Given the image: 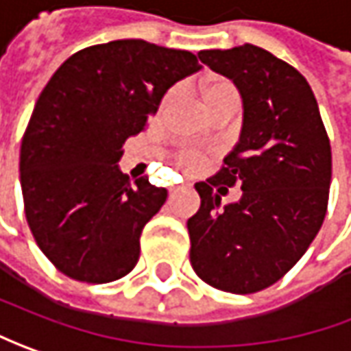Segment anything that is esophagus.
<instances>
[{"label": "esophagus", "instance_id": "obj_1", "mask_svg": "<svg viewBox=\"0 0 351 351\" xmlns=\"http://www.w3.org/2000/svg\"><path fill=\"white\" fill-rule=\"evenodd\" d=\"M190 188V184H180V186H171L169 188V192L171 194H176V192H182V190H188Z\"/></svg>", "mask_w": 351, "mask_h": 351}]
</instances>
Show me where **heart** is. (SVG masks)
Segmentation results:
<instances>
[{
    "label": "heart",
    "mask_w": 351,
    "mask_h": 351,
    "mask_svg": "<svg viewBox=\"0 0 351 351\" xmlns=\"http://www.w3.org/2000/svg\"><path fill=\"white\" fill-rule=\"evenodd\" d=\"M198 95L206 110L219 103H229V101H231V103H239V95H237L235 87H233L229 81H225V79L219 77L202 79L198 83ZM169 101H171V95L165 99V106H167ZM178 163H180V167H182L184 171H196L199 165H202V157H199L198 153L186 152L180 155V161H178Z\"/></svg>",
    "instance_id": "1"
}]
</instances>
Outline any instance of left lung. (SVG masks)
I'll list each match as a JSON object with an SVG mask.
<instances>
[{
	"instance_id": "obj_1",
	"label": "left lung",
	"mask_w": 351,
	"mask_h": 351,
	"mask_svg": "<svg viewBox=\"0 0 351 351\" xmlns=\"http://www.w3.org/2000/svg\"><path fill=\"white\" fill-rule=\"evenodd\" d=\"M198 56L233 81L243 124L223 169L196 182L202 204L188 219L190 262L206 284L254 293L291 270L319 233L332 176L330 141L295 67L254 44ZM233 184L241 198L221 204Z\"/></svg>"
}]
</instances>
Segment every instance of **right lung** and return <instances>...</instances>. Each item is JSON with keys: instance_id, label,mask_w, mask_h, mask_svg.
Returning a JSON list of instances; mask_svg holds the SVG:
<instances>
[{"instance_id": "obj_1", "label": "right lung", "mask_w": 351, "mask_h": 351, "mask_svg": "<svg viewBox=\"0 0 351 351\" xmlns=\"http://www.w3.org/2000/svg\"><path fill=\"white\" fill-rule=\"evenodd\" d=\"M202 66L188 50L139 38L83 48L56 69L21 143V190L38 247L73 280L106 284L139 258L165 188L130 182L118 161L176 81Z\"/></svg>"}]
</instances>
